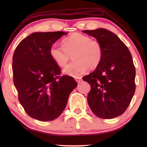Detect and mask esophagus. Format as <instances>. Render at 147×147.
<instances>
[{
  "label": "esophagus",
  "instance_id": "obj_1",
  "mask_svg": "<svg viewBox=\"0 0 147 147\" xmlns=\"http://www.w3.org/2000/svg\"><path fill=\"white\" fill-rule=\"evenodd\" d=\"M74 78H75L76 81L78 83H80L81 81H82V77H75Z\"/></svg>",
  "mask_w": 147,
  "mask_h": 147
}]
</instances>
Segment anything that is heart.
Wrapping results in <instances>:
<instances>
[{
    "instance_id": "b5f03b06",
    "label": "heart",
    "mask_w": 147,
    "mask_h": 147,
    "mask_svg": "<svg viewBox=\"0 0 147 147\" xmlns=\"http://www.w3.org/2000/svg\"><path fill=\"white\" fill-rule=\"evenodd\" d=\"M50 54L55 63L64 67L70 60L73 61L64 69V73L76 76L88 70L95 69L100 63L103 55L102 45L96 40L79 33H74L63 40V47L52 45Z\"/></svg>"
}]
</instances>
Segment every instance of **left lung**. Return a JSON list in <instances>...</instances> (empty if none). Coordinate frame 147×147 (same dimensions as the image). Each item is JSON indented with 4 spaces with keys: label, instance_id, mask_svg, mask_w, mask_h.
Listing matches in <instances>:
<instances>
[{
    "label": "left lung",
    "instance_id": "left-lung-1",
    "mask_svg": "<svg viewBox=\"0 0 147 147\" xmlns=\"http://www.w3.org/2000/svg\"><path fill=\"white\" fill-rule=\"evenodd\" d=\"M94 37L103 51L100 63L93 73L83 77L91 86L87 100L92 111L102 119L123 114L135 92L136 71L126 45L110 31L103 28L83 30Z\"/></svg>",
    "mask_w": 147,
    "mask_h": 147
}]
</instances>
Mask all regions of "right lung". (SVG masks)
Listing matches in <instances>:
<instances>
[{
  "label": "right lung",
  "instance_id": "obj_1",
  "mask_svg": "<svg viewBox=\"0 0 147 147\" xmlns=\"http://www.w3.org/2000/svg\"><path fill=\"white\" fill-rule=\"evenodd\" d=\"M67 33L35 32L24 38L12 57L18 98L28 115L41 121L55 119L66 107L78 83L73 77H59L61 69L50 54L52 44Z\"/></svg>",
  "mask_w": 147,
  "mask_h": 147
}]
</instances>
